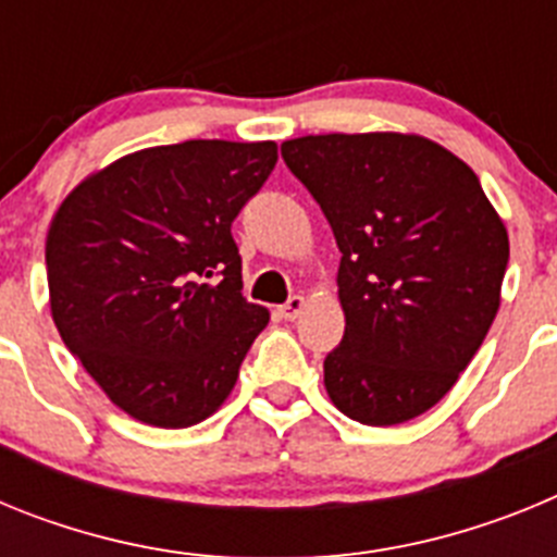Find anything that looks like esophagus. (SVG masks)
Here are the masks:
<instances>
[{
	"instance_id": "34e87169",
	"label": "esophagus",
	"mask_w": 557,
	"mask_h": 557,
	"mask_svg": "<svg viewBox=\"0 0 557 557\" xmlns=\"http://www.w3.org/2000/svg\"><path fill=\"white\" fill-rule=\"evenodd\" d=\"M304 307H307V301H304V295H293L284 307H278V314H282L284 321H295L298 314L304 312Z\"/></svg>"
}]
</instances>
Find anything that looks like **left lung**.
Instances as JSON below:
<instances>
[{"label":"left lung","mask_w":557,"mask_h":557,"mask_svg":"<svg viewBox=\"0 0 557 557\" xmlns=\"http://www.w3.org/2000/svg\"><path fill=\"white\" fill-rule=\"evenodd\" d=\"M343 253L346 334L323 362L339 412L393 426L435 407L499 309L510 243L466 161L416 133H326L282 145Z\"/></svg>","instance_id":"obj_1"}]
</instances>
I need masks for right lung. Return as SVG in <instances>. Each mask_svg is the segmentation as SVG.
<instances>
[{"label":"right lung","mask_w":557,"mask_h":557,"mask_svg":"<svg viewBox=\"0 0 557 557\" xmlns=\"http://www.w3.org/2000/svg\"><path fill=\"white\" fill-rule=\"evenodd\" d=\"M275 141L147 147L69 191L47 234L52 321L113 405L150 426L200 424L234 391L270 312L243 298L231 223Z\"/></svg>","instance_id":"1"}]
</instances>
